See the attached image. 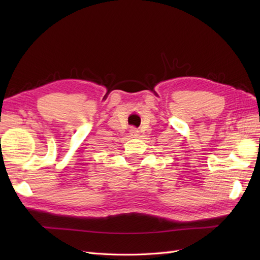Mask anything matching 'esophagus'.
Listing matches in <instances>:
<instances>
[{
  "label": "esophagus",
  "mask_w": 260,
  "mask_h": 260,
  "mask_svg": "<svg viewBox=\"0 0 260 260\" xmlns=\"http://www.w3.org/2000/svg\"><path fill=\"white\" fill-rule=\"evenodd\" d=\"M129 134H131L132 136H134V137H136L137 135H139V131H137L136 128H134V127H132V128H131V131H129Z\"/></svg>",
  "instance_id": "esophagus-1"
}]
</instances>
